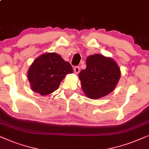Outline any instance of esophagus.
Here are the masks:
<instances>
[{"label": "esophagus", "mask_w": 149, "mask_h": 149, "mask_svg": "<svg viewBox=\"0 0 149 149\" xmlns=\"http://www.w3.org/2000/svg\"><path fill=\"white\" fill-rule=\"evenodd\" d=\"M73 70H74V72L76 73H78L79 72H80V67H79V66L75 67H74V69H73Z\"/></svg>", "instance_id": "esophagus-1"}]
</instances>
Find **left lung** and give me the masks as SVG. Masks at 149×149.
Returning a JSON list of instances; mask_svg holds the SVG:
<instances>
[{"label":"left lung","instance_id":"obj_1","mask_svg":"<svg viewBox=\"0 0 149 149\" xmlns=\"http://www.w3.org/2000/svg\"><path fill=\"white\" fill-rule=\"evenodd\" d=\"M120 77V71L112 58L102 54L87 57L86 68L79 73L81 86L88 98L96 100L114 90Z\"/></svg>","mask_w":149,"mask_h":149}]
</instances>
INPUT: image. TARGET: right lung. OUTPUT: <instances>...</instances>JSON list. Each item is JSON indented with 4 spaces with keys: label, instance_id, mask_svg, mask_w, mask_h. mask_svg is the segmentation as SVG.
I'll return each mask as SVG.
<instances>
[{
    "label": "right lung",
    "instance_id": "1",
    "mask_svg": "<svg viewBox=\"0 0 149 149\" xmlns=\"http://www.w3.org/2000/svg\"><path fill=\"white\" fill-rule=\"evenodd\" d=\"M70 63L56 53H45L33 61L27 77L32 90L47 95L58 88L67 74L72 73Z\"/></svg>",
    "mask_w": 149,
    "mask_h": 149
}]
</instances>
